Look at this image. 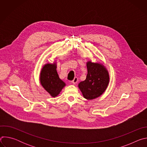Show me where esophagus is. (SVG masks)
I'll return each instance as SVG.
<instances>
[{
    "label": "esophagus",
    "instance_id": "esophagus-1",
    "mask_svg": "<svg viewBox=\"0 0 147 147\" xmlns=\"http://www.w3.org/2000/svg\"><path fill=\"white\" fill-rule=\"evenodd\" d=\"M77 81H78V78H77V77H74V79L72 80L71 82L73 84H76V83L77 82Z\"/></svg>",
    "mask_w": 147,
    "mask_h": 147
}]
</instances>
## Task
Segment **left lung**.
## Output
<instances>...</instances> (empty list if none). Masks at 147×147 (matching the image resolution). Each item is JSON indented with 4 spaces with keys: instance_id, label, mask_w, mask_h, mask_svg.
Returning a JSON list of instances; mask_svg holds the SVG:
<instances>
[{
    "instance_id": "8db88e82",
    "label": "left lung",
    "mask_w": 147,
    "mask_h": 147,
    "mask_svg": "<svg viewBox=\"0 0 147 147\" xmlns=\"http://www.w3.org/2000/svg\"><path fill=\"white\" fill-rule=\"evenodd\" d=\"M87 74L84 81L78 84L83 96L88 100L100 96L106 90L109 82V76L106 67L98 63H87Z\"/></svg>"
}]
</instances>
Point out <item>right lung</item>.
<instances>
[{"label": "right lung", "mask_w": 147, "mask_h": 147, "mask_svg": "<svg viewBox=\"0 0 147 147\" xmlns=\"http://www.w3.org/2000/svg\"><path fill=\"white\" fill-rule=\"evenodd\" d=\"M40 82L52 97L57 96L66 86V84L59 77L55 63H47L44 66L40 73Z\"/></svg>", "instance_id": "add662e5"}]
</instances>
